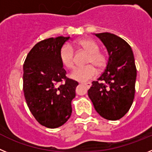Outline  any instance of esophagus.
I'll return each instance as SVG.
<instances>
[{"label": "esophagus", "mask_w": 152, "mask_h": 152, "mask_svg": "<svg viewBox=\"0 0 152 152\" xmlns=\"http://www.w3.org/2000/svg\"><path fill=\"white\" fill-rule=\"evenodd\" d=\"M83 85H85V86L87 87V88H90L91 86V83H83Z\"/></svg>", "instance_id": "esophagus-1"}]
</instances>
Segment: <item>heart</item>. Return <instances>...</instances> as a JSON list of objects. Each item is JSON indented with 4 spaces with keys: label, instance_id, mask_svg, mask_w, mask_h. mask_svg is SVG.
<instances>
[{
    "label": "heart",
    "instance_id": "1",
    "mask_svg": "<svg viewBox=\"0 0 152 152\" xmlns=\"http://www.w3.org/2000/svg\"><path fill=\"white\" fill-rule=\"evenodd\" d=\"M76 45L84 49L89 53L86 63L91 64L85 66L75 69L71 73L70 77L79 82H87L95 78L98 74V69H103L106 66L108 57L105 53L99 50L98 44L91 39H81L76 42ZM60 60L67 69H73L75 66V55L73 47L69 44H65L60 50Z\"/></svg>",
    "mask_w": 152,
    "mask_h": 152
}]
</instances>
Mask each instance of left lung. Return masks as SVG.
Here are the masks:
<instances>
[{
  "label": "left lung",
  "instance_id": "1",
  "mask_svg": "<svg viewBox=\"0 0 152 152\" xmlns=\"http://www.w3.org/2000/svg\"><path fill=\"white\" fill-rule=\"evenodd\" d=\"M95 35L103 42L109 57L104 72L91 83L88 95L101 117L117 120L129 111L133 102L137 75L133 53L129 44L114 34Z\"/></svg>",
  "mask_w": 152,
  "mask_h": 152
}]
</instances>
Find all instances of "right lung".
<instances>
[{
	"instance_id": "obj_1",
	"label": "right lung",
	"mask_w": 152,
	"mask_h": 152,
	"mask_svg": "<svg viewBox=\"0 0 152 152\" xmlns=\"http://www.w3.org/2000/svg\"><path fill=\"white\" fill-rule=\"evenodd\" d=\"M69 39L58 36L41 41L30 50L23 64V91L27 105L37 121L50 129L69 120L71 102L79 84L66 77L60 60V50Z\"/></svg>"
}]
</instances>
